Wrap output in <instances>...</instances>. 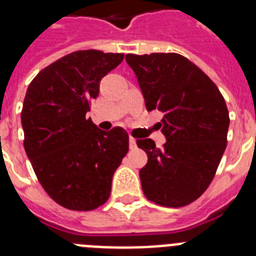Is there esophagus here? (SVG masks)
Listing matches in <instances>:
<instances>
[{
    "label": "esophagus",
    "instance_id": "obj_1",
    "mask_svg": "<svg viewBox=\"0 0 256 256\" xmlns=\"http://www.w3.org/2000/svg\"><path fill=\"white\" fill-rule=\"evenodd\" d=\"M136 148H137V142H136L133 137H130V150H134Z\"/></svg>",
    "mask_w": 256,
    "mask_h": 256
}]
</instances>
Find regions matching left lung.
<instances>
[{
	"instance_id": "8db88e82",
	"label": "left lung",
	"mask_w": 256,
	"mask_h": 256,
	"mask_svg": "<svg viewBox=\"0 0 256 256\" xmlns=\"http://www.w3.org/2000/svg\"><path fill=\"white\" fill-rule=\"evenodd\" d=\"M144 94L148 112H164L165 144L137 140L148 154L140 170L144 196L155 204L180 208L200 198L212 183L227 146L226 101L198 66L178 54L126 56Z\"/></svg>"
}]
</instances>
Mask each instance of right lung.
Here are the masks:
<instances>
[{"label":"right lung","mask_w":256,"mask_h":256,"mask_svg":"<svg viewBox=\"0 0 256 256\" xmlns=\"http://www.w3.org/2000/svg\"><path fill=\"white\" fill-rule=\"evenodd\" d=\"M123 54L76 51L37 74L22 110L24 148L38 180L58 205L88 212L108 201L116 168L128 152V133L101 130L86 114L101 79Z\"/></svg>","instance_id":"add662e5"}]
</instances>
